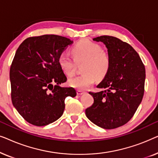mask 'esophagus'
<instances>
[{"label": "esophagus", "mask_w": 158, "mask_h": 158, "mask_svg": "<svg viewBox=\"0 0 158 158\" xmlns=\"http://www.w3.org/2000/svg\"><path fill=\"white\" fill-rule=\"evenodd\" d=\"M85 94V91H83V90H77V94L78 95V96H81V95Z\"/></svg>", "instance_id": "esophagus-1"}]
</instances>
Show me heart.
Masks as SVG:
<instances>
[{"instance_id": "b5f03b06", "label": "heart", "mask_w": 158, "mask_h": 158, "mask_svg": "<svg viewBox=\"0 0 158 158\" xmlns=\"http://www.w3.org/2000/svg\"><path fill=\"white\" fill-rule=\"evenodd\" d=\"M76 62H85L80 76L69 79L71 87L79 90H85L92 85L96 80L104 78L109 72L111 65V58L107 51L102 49L98 43L88 40L77 42L72 48ZM68 52L60 54L58 62L64 74L73 76L75 72V62Z\"/></svg>"}]
</instances>
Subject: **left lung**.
Here are the masks:
<instances>
[{"instance_id": "obj_1", "label": "left lung", "mask_w": 158, "mask_h": 158, "mask_svg": "<svg viewBox=\"0 0 158 158\" xmlns=\"http://www.w3.org/2000/svg\"><path fill=\"white\" fill-rule=\"evenodd\" d=\"M94 41L106 45L111 58L109 72L97 88L89 92L94 104L85 110L88 118L106 129H115L132 118L144 92L145 68L141 58L128 43L111 36H101Z\"/></svg>"}]
</instances>
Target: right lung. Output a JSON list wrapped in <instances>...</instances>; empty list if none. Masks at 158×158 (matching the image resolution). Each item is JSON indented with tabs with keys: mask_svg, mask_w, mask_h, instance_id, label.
<instances>
[{
	"mask_svg": "<svg viewBox=\"0 0 158 158\" xmlns=\"http://www.w3.org/2000/svg\"><path fill=\"white\" fill-rule=\"evenodd\" d=\"M72 43L64 36L45 34L26 39L17 49L10 68L11 101L30 124L55 122L63 114L66 97L76 96L73 88L60 86L67 77L58 59Z\"/></svg>",
	"mask_w": 158,
	"mask_h": 158,
	"instance_id": "add662e5",
	"label": "right lung"
}]
</instances>
